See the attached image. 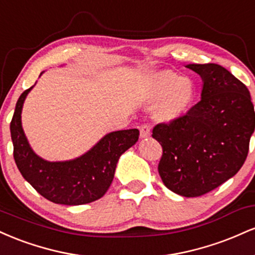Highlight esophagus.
Segmentation results:
<instances>
[{"mask_svg":"<svg viewBox=\"0 0 255 255\" xmlns=\"http://www.w3.org/2000/svg\"><path fill=\"white\" fill-rule=\"evenodd\" d=\"M151 135V126L150 124H144L140 127V136L148 137Z\"/></svg>","mask_w":255,"mask_h":255,"instance_id":"1","label":"esophagus"}]
</instances>
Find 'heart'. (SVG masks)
I'll return each mask as SVG.
<instances>
[{
  "label": "heart",
  "mask_w": 255,
  "mask_h": 255,
  "mask_svg": "<svg viewBox=\"0 0 255 255\" xmlns=\"http://www.w3.org/2000/svg\"><path fill=\"white\" fill-rule=\"evenodd\" d=\"M150 96L154 101L166 97L160 105L158 116L163 121H174L191 109L194 103L195 90L189 80L172 72L164 71L152 77Z\"/></svg>",
  "instance_id": "heart-1"
}]
</instances>
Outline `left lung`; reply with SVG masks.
Returning a JSON list of instances; mask_svg holds the SVG:
<instances>
[{"mask_svg": "<svg viewBox=\"0 0 255 255\" xmlns=\"http://www.w3.org/2000/svg\"><path fill=\"white\" fill-rule=\"evenodd\" d=\"M204 81L201 99L180 119L158 124L152 136L162 145L158 172L166 188L200 197L244 165L255 128L250 91L224 67L188 64Z\"/></svg>", "mask_w": 255, "mask_h": 255, "instance_id": "left-lung-1", "label": "left lung"}]
</instances>
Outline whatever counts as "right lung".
Returning a JSON list of instances; mask_svg holds the SVG:
<instances>
[{
	"label": "right lung",
	"instance_id": "add662e5",
	"mask_svg": "<svg viewBox=\"0 0 255 255\" xmlns=\"http://www.w3.org/2000/svg\"><path fill=\"white\" fill-rule=\"evenodd\" d=\"M31 89L17 99L10 122L13 154L19 171L40 195L55 204L84 205L98 200L113 182L120 156L137 141L139 130L113 131L77 159L46 162L32 151L21 127L22 104Z\"/></svg>",
	"mask_w": 255,
	"mask_h": 255
}]
</instances>
